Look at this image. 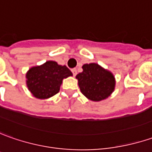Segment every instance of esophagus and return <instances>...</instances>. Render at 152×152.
<instances>
[{
	"label": "esophagus",
	"mask_w": 152,
	"mask_h": 152,
	"mask_svg": "<svg viewBox=\"0 0 152 152\" xmlns=\"http://www.w3.org/2000/svg\"><path fill=\"white\" fill-rule=\"evenodd\" d=\"M71 71H72V73H73V76H75L77 74V71H76V69H72L71 70Z\"/></svg>",
	"instance_id": "esophagus-1"
}]
</instances>
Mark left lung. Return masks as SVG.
Instances as JSON below:
<instances>
[{
    "label": "left lung",
    "instance_id": "obj_1",
    "mask_svg": "<svg viewBox=\"0 0 152 152\" xmlns=\"http://www.w3.org/2000/svg\"><path fill=\"white\" fill-rule=\"evenodd\" d=\"M82 72L76 78L81 93L93 102H100L109 97L115 89V77L112 72L97 63L84 64Z\"/></svg>",
    "mask_w": 152,
    "mask_h": 152
}]
</instances>
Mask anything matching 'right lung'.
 I'll return each instance as SVG.
<instances>
[{"instance_id":"add662e5","label":"right lung","mask_w":152,"mask_h":152,"mask_svg":"<svg viewBox=\"0 0 152 152\" xmlns=\"http://www.w3.org/2000/svg\"><path fill=\"white\" fill-rule=\"evenodd\" d=\"M71 76V71L66 66L49 60L27 71L26 84L34 97L47 99L60 92L63 79Z\"/></svg>"}]
</instances>
